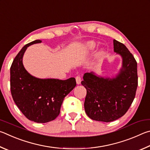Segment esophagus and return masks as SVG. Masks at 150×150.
<instances>
[{
	"mask_svg": "<svg viewBox=\"0 0 150 150\" xmlns=\"http://www.w3.org/2000/svg\"><path fill=\"white\" fill-rule=\"evenodd\" d=\"M76 80L77 84H80L81 83V77L79 76H78L76 77Z\"/></svg>",
	"mask_w": 150,
	"mask_h": 150,
	"instance_id": "34e87169",
	"label": "esophagus"
}]
</instances>
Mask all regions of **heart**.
<instances>
[{
  "mask_svg": "<svg viewBox=\"0 0 150 150\" xmlns=\"http://www.w3.org/2000/svg\"><path fill=\"white\" fill-rule=\"evenodd\" d=\"M96 47V43L95 41H89L84 44L83 45V50L86 52H90L92 51ZM104 53V51L103 49H100L99 51L97 52V57H101V55H103Z\"/></svg>",
  "mask_w": 150,
  "mask_h": 150,
  "instance_id": "obj_1",
  "label": "heart"
}]
</instances>
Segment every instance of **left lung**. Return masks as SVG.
<instances>
[{"instance_id":"obj_1","label":"left lung","mask_w":150,"mask_h":150,"mask_svg":"<svg viewBox=\"0 0 150 150\" xmlns=\"http://www.w3.org/2000/svg\"><path fill=\"white\" fill-rule=\"evenodd\" d=\"M114 51L122 59L120 72L113 78L85 73L82 85L87 90L84 109L94 120L109 122L122 117L132 103L138 87L137 62L124 44L113 40Z\"/></svg>"}]
</instances>
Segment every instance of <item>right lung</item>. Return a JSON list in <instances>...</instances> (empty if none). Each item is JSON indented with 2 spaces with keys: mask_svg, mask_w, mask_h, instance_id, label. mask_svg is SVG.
<instances>
[{
  "mask_svg": "<svg viewBox=\"0 0 150 150\" xmlns=\"http://www.w3.org/2000/svg\"><path fill=\"white\" fill-rule=\"evenodd\" d=\"M33 41L25 45L15 57L10 67V90L12 98L25 117L31 121L45 123L60 113L66 96L76 86V79H41L31 76L23 65V56L29 46L40 43Z\"/></svg>",
  "mask_w": 150,
  "mask_h": 150,
  "instance_id": "1",
  "label": "right lung"
}]
</instances>
